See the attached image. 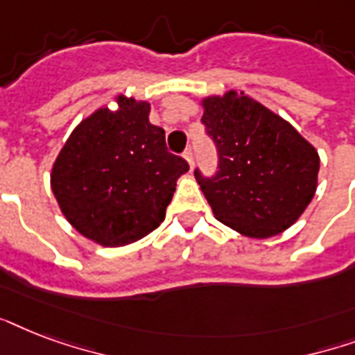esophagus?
<instances>
[{
  "mask_svg": "<svg viewBox=\"0 0 355 355\" xmlns=\"http://www.w3.org/2000/svg\"><path fill=\"white\" fill-rule=\"evenodd\" d=\"M184 158H186V162L189 164V167L193 169V153H191V149H186V153H184Z\"/></svg>",
  "mask_w": 355,
  "mask_h": 355,
  "instance_id": "obj_1",
  "label": "esophagus"
}]
</instances>
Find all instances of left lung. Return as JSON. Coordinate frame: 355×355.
I'll list each match as a JSON object with an SVG mask.
<instances>
[{
  "mask_svg": "<svg viewBox=\"0 0 355 355\" xmlns=\"http://www.w3.org/2000/svg\"><path fill=\"white\" fill-rule=\"evenodd\" d=\"M202 123L219 153V171H195L217 221L254 239L295 225L313 199L319 153L291 123L243 92L200 99Z\"/></svg>",
  "mask_w": 355,
  "mask_h": 355,
  "instance_id": "1",
  "label": "left lung"
}]
</instances>
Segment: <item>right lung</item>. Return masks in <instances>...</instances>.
I'll use <instances>...</instances> for the list:
<instances>
[{"instance_id":"obj_1","label":"right lung","mask_w":355,"mask_h":355,"mask_svg":"<svg viewBox=\"0 0 355 355\" xmlns=\"http://www.w3.org/2000/svg\"><path fill=\"white\" fill-rule=\"evenodd\" d=\"M71 130L51 167V191L71 227L101 247H125L166 219L184 158L149 121L150 103L119 94Z\"/></svg>"}]
</instances>
